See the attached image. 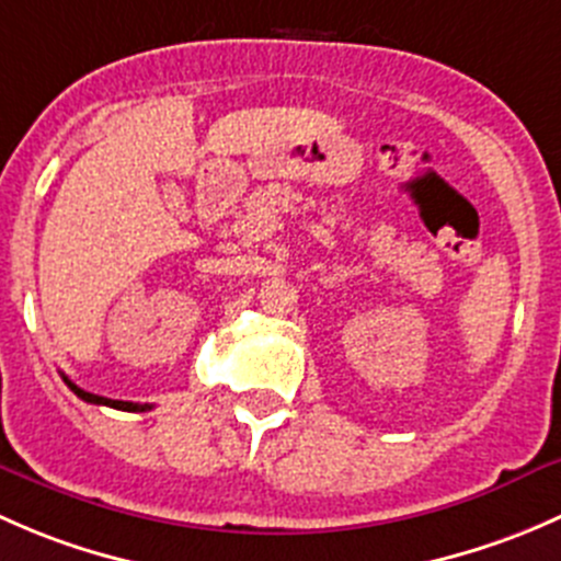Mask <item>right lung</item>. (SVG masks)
I'll list each match as a JSON object with an SVG mask.
<instances>
[{"label":"right lung","mask_w":561,"mask_h":561,"mask_svg":"<svg viewBox=\"0 0 561 561\" xmlns=\"http://www.w3.org/2000/svg\"><path fill=\"white\" fill-rule=\"evenodd\" d=\"M65 383L69 389L75 391V394L80 397L83 402H91V405H107V408H115V410H129V413H142V410H151L153 405H140V402H124V400H107V397H100V394H91V391H83L80 386H75L72 380L65 375Z\"/></svg>","instance_id":"obj_1"}]
</instances>
